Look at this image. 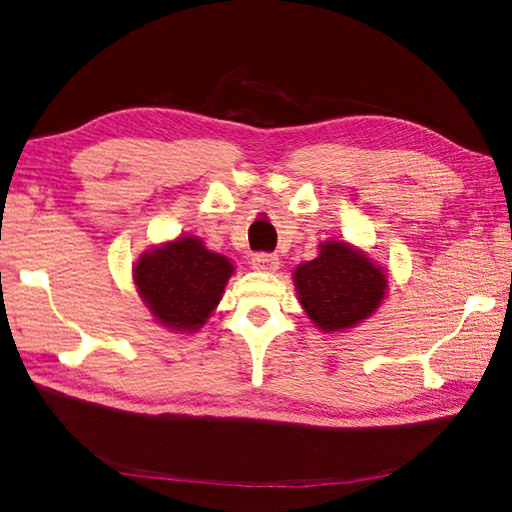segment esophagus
Returning <instances> with one entry per match:
<instances>
[{
  "instance_id": "34e87169",
  "label": "esophagus",
  "mask_w": 512,
  "mask_h": 512,
  "mask_svg": "<svg viewBox=\"0 0 512 512\" xmlns=\"http://www.w3.org/2000/svg\"><path fill=\"white\" fill-rule=\"evenodd\" d=\"M253 268L259 270V273H275L279 268V259L275 255H268V253H257L253 257Z\"/></svg>"
}]
</instances>
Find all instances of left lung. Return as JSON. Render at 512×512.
<instances>
[{"label":"left lung","mask_w":512,"mask_h":512,"mask_svg":"<svg viewBox=\"0 0 512 512\" xmlns=\"http://www.w3.org/2000/svg\"><path fill=\"white\" fill-rule=\"evenodd\" d=\"M387 279L365 250L341 239L321 242L319 255L292 273L303 312L325 334L347 332L372 317L387 295Z\"/></svg>","instance_id":"1"}]
</instances>
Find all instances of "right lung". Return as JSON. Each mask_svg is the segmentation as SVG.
<instances>
[{
	"label": "right lung",
	"instance_id": "right-lung-1",
	"mask_svg": "<svg viewBox=\"0 0 512 512\" xmlns=\"http://www.w3.org/2000/svg\"><path fill=\"white\" fill-rule=\"evenodd\" d=\"M235 266L200 237L180 235L147 248L134 262V284L145 308L162 328L193 334L220 306Z\"/></svg>",
	"mask_w": 512,
	"mask_h": 512
}]
</instances>
